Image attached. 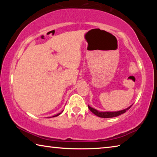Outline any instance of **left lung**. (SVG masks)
<instances>
[{"label":"left lung","instance_id":"left-lung-1","mask_svg":"<svg viewBox=\"0 0 157 157\" xmlns=\"http://www.w3.org/2000/svg\"><path fill=\"white\" fill-rule=\"evenodd\" d=\"M132 106H130L129 107L125 109H123L119 111H113V112H101V111H98L96 109H95L91 107L90 106H88L89 109L92 113H94L95 115L98 116V117H100V118H113V117H116L118 116H120L121 114L125 113L127 110L129 109Z\"/></svg>","mask_w":157,"mask_h":157}]
</instances>
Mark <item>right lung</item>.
I'll return each instance as SVG.
<instances>
[{"label": "right lung", "instance_id": "1", "mask_svg": "<svg viewBox=\"0 0 157 157\" xmlns=\"http://www.w3.org/2000/svg\"><path fill=\"white\" fill-rule=\"evenodd\" d=\"M62 112H61V113H58V114H57V115H55V116H52V117H55V116H59V114H61V113H62Z\"/></svg>", "mask_w": 157, "mask_h": 157}]
</instances>
